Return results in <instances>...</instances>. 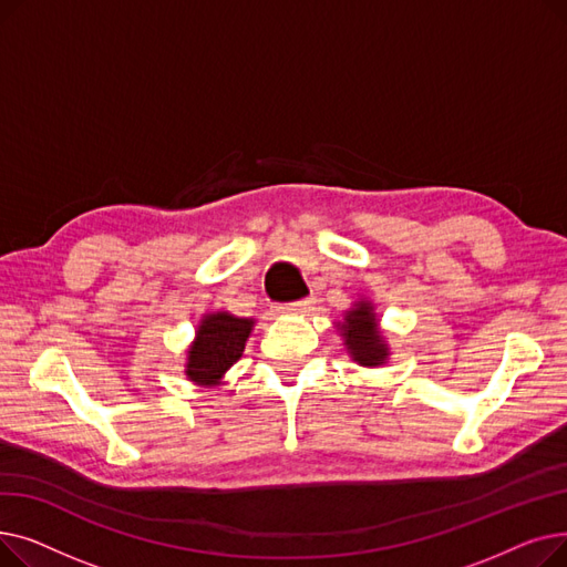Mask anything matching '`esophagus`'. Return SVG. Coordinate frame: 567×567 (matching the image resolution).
Wrapping results in <instances>:
<instances>
[{"instance_id": "obj_1", "label": "esophagus", "mask_w": 567, "mask_h": 567, "mask_svg": "<svg viewBox=\"0 0 567 567\" xmlns=\"http://www.w3.org/2000/svg\"><path fill=\"white\" fill-rule=\"evenodd\" d=\"M310 306H312V299H301V301L291 303L287 310H293V312H306Z\"/></svg>"}]
</instances>
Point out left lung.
<instances>
[{"mask_svg": "<svg viewBox=\"0 0 567 567\" xmlns=\"http://www.w3.org/2000/svg\"><path fill=\"white\" fill-rule=\"evenodd\" d=\"M338 331L351 359L363 368H379L389 361V344L379 331L374 306L365 299L355 301L338 321Z\"/></svg>", "mask_w": 567, "mask_h": 567, "instance_id": "obj_1", "label": "left lung"}]
</instances>
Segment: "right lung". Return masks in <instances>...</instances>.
<instances>
[{"label": "right lung", "mask_w": 567, "mask_h": 567, "mask_svg": "<svg viewBox=\"0 0 567 567\" xmlns=\"http://www.w3.org/2000/svg\"><path fill=\"white\" fill-rule=\"evenodd\" d=\"M252 326L255 319L229 312L204 315L188 349L186 377L197 385H218L225 372L244 355Z\"/></svg>", "instance_id": "1"}]
</instances>
